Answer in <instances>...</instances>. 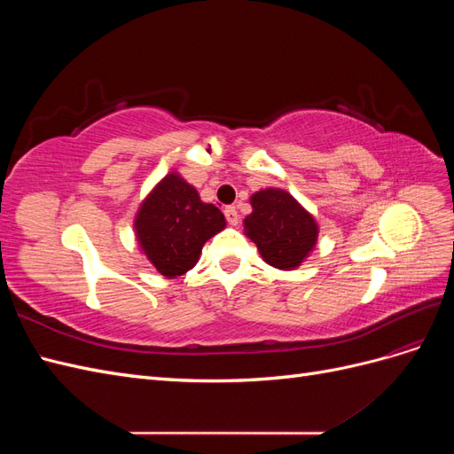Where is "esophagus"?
I'll return each instance as SVG.
<instances>
[{"mask_svg": "<svg viewBox=\"0 0 454 454\" xmlns=\"http://www.w3.org/2000/svg\"><path fill=\"white\" fill-rule=\"evenodd\" d=\"M223 214H225V217H227L229 225H237V223H239V214H237V210H235V206H227V208L223 210Z\"/></svg>", "mask_w": 454, "mask_h": 454, "instance_id": "obj_1", "label": "esophagus"}]
</instances>
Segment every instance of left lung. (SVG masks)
I'll list each match as a JSON object with an SVG mask.
<instances>
[{"label": "left lung", "instance_id": "obj_1", "mask_svg": "<svg viewBox=\"0 0 454 454\" xmlns=\"http://www.w3.org/2000/svg\"><path fill=\"white\" fill-rule=\"evenodd\" d=\"M252 214L244 219L248 237L265 263L294 270L309 257L318 242V223L287 191L267 187L250 197Z\"/></svg>", "mask_w": 454, "mask_h": 454}]
</instances>
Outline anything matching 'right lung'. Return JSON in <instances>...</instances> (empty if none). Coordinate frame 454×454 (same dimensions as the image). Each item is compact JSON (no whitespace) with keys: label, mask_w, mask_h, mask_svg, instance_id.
<instances>
[{"label":"right lung","mask_w":454,"mask_h":454,"mask_svg":"<svg viewBox=\"0 0 454 454\" xmlns=\"http://www.w3.org/2000/svg\"><path fill=\"white\" fill-rule=\"evenodd\" d=\"M227 225L222 210L202 202L177 172L151 189L134 217L140 250L162 277L177 278L197 265L202 246Z\"/></svg>","instance_id":"obj_1"}]
</instances>
